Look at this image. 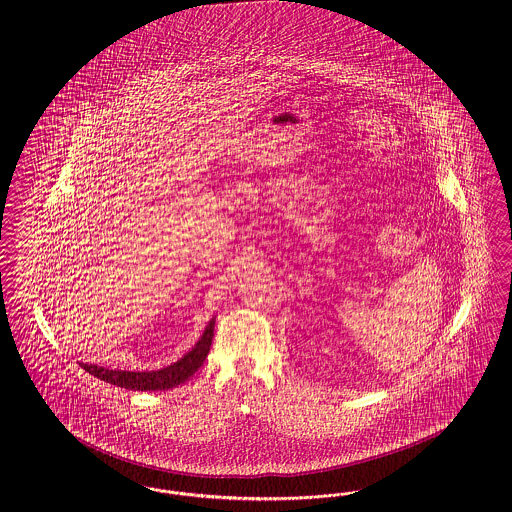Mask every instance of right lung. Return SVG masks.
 Here are the masks:
<instances>
[{"instance_id":"obj_1","label":"right lung","mask_w":512,"mask_h":512,"mask_svg":"<svg viewBox=\"0 0 512 512\" xmlns=\"http://www.w3.org/2000/svg\"><path fill=\"white\" fill-rule=\"evenodd\" d=\"M214 325L216 317L210 319V323L204 328L201 338L195 343L191 351H187L184 357L171 366H165L161 370H152V372H125V370H109L97 364H84L80 366L93 377L107 381L110 385L127 388V390H169V388L178 387L186 383L187 379L197 372L202 366V362L208 357L212 338H214Z\"/></svg>"}]
</instances>
